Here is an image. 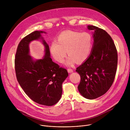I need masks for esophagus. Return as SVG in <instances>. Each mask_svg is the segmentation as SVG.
I'll list each match as a JSON object with an SVG mask.
<instances>
[{"label": "esophagus", "mask_w": 130, "mask_h": 130, "mask_svg": "<svg viewBox=\"0 0 130 130\" xmlns=\"http://www.w3.org/2000/svg\"><path fill=\"white\" fill-rule=\"evenodd\" d=\"M67 71H68V72L69 73H71V72H72L73 71V69H71V68H68V69H67Z\"/></svg>", "instance_id": "34e87169"}]
</instances>
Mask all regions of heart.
I'll return each mask as SVG.
<instances>
[{"label": "heart", "mask_w": 130, "mask_h": 130, "mask_svg": "<svg viewBox=\"0 0 130 130\" xmlns=\"http://www.w3.org/2000/svg\"><path fill=\"white\" fill-rule=\"evenodd\" d=\"M92 47V38L87 32L66 31L58 38L57 42L52 43L50 51L54 59L62 63L66 56L69 55L67 63L72 65L76 61L81 63L89 57Z\"/></svg>", "instance_id": "obj_1"}]
</instances>
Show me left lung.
I'll list each match as a JSON object with an SVG mask.
<instances>
[{"label": "left lung", "instance_id": "1", "mask_svg": "<svg viewBox=\"0 0 130 130\" xmlns=\"http://www.w3.org/2000/svg\"><path fill=\"white\" fill-rule=\"evenodd\" d=\"M87 28L94 31L93 48L87 59L77 68L81 77L78 88L84 98L94 99L105 94L112 85L118 55L113 39L105 30L91 25Z\"/></svg>", "mask_w": 130, "mask_h": 130}]
</instances>
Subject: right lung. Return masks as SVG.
Wrapping results in <instances>:
<instances>
[{
    "label": "right lung",
    "mask_w": 130,
    "mask_h": 130,
    "mask_svg": "<svg viewBox=\"0 0 130 130\" xmlns=\"http://www.w3.org/2000/svg\"><path fill=\"white\" fill-rule=\"evenodd\" d=\"M43 31H35L18 44L15 58L17 80L26 95L40 104L52 106L60 99L62 83L68 76L67 70L53 62L48 45L42 37ZM40 38L45 47L43 59L33 61L29 55L28 44Z\"/></svg>",
    "instance_id": "add662e5"
}]
</instances>
